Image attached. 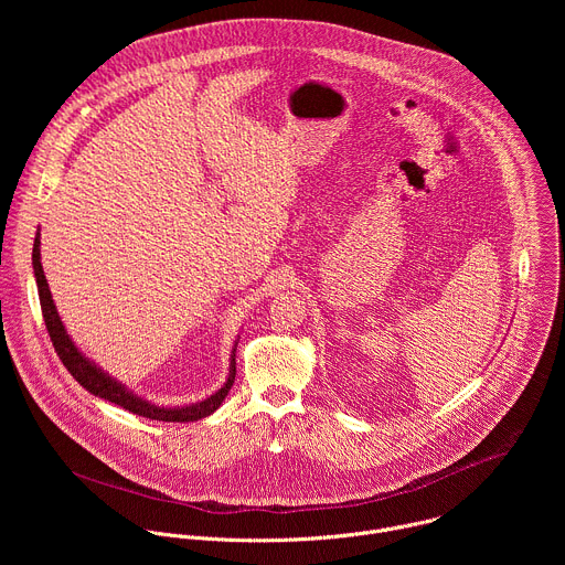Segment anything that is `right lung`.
<instances>
[{"mask_svg":"<svg viewBox=\"0 0 565 565\" xmlns=\"http://www.w3.org/2000/svg\"><path fill=\"white\" fill-rule=\"evenodd\" d=\"M33 273H35V281H38V292H40V306H42V315H44V324L46 331L51 335V342L55 347V353L60 355L62 364L66 366V371L83 384L89 393L114 402V405L149 418V420H163V423H194L201 418H207L210 414H214L221 402L225 399L227 391L234 384V375H236V362H234V351L230 358V373L225 384L212 393L210 397L196 402V405H188V407H156L151 402L138 397L134 391H129L125 384H120L118 380H114L109 373H105L100 366H96L89 358H85L83 353L77 351V347L71 342V338L66 335V329L62 324V319L57 315V308L53 303L44 270H42V262H40V232L35 236L33 244ZM236 349V347H234Z\"/></svg>","mask_w":565,"mask_h":565,"instance_id":"1","label":"right lung"}]
</instances>
